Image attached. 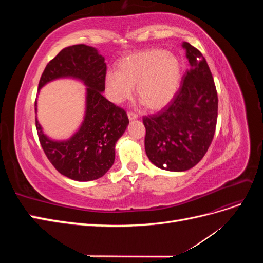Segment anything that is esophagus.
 Listing matches in <instances>:
<instances>
[{
    "mask_svg": "<svg viewBox=\"0 0 263 263\" xmlns=\"http://www.w3.org/2000/svg\"><path fill=\"white\" fill-rule=\"evenodd\" d=\"M127 115H128V118L130 119V121H133V119H136L138 117V115L135 114L134 112H128V114H127Z\"/></svg>",
    "mask_w": 263,
    "mask_h": 263,
    "instance_id": "esophagus-1",
    "label": "esophagus"
}]
</instances>
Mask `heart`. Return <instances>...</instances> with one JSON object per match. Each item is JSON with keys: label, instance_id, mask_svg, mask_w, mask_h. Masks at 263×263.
I'll return each instance as SVG.
<instances>
[{"label": "heart", "instance_id": "b5f03b06", "mask_svg": "<svg viewBox=\"0 0 263 263\" xmlns=\"http://www.w3.org/2000/svg\"><path fill=\"white\" fill-rule=\"evenodd\" d=\"M181 63L176 55L163 49H150L129 54L118 63V71H109L105 84L109 97L121 103L136 87L137 98L148 109L166 106L178 92Z\"/></svg>", "mask_w": 263, "mask_h": 263}]
</instances>
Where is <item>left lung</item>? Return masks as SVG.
<instances>
[{
  "label": "left lung",
  "mask_w": 263,
  "mask_h": 263,
  "mask_svg": "<svg viewBox=\"0 0 263 263\" xmlns=\"http://www.w3.org/2000/svg\"><path fill=\"white\" fill-rule=\"evenodd\" d=\"M190 69L172 101L157 114L142 117L149 160L168 171H186L202 160L214 138L218 98L201 51L184 42Z\"/></svg>",
  "instance_id": "1"
}]
</instances>
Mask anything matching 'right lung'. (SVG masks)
I'll use <instances>...</instances> for the list:
<instances>
[{"label":"right lung","mask_w":263,"mask_h":263,"mask_svg":"<svg viewBox=\"0 0 263 263\" xmlns=\"http://www.w3.org/2000/svg\"><path fill=\"white\" fill-rule=\"evenodd\" d=\"M104 60L93 47H66L48 62L38 84V89H42L54 79L74 78L87 86L84 121L70 139H49L36 118L38 138L45 155L55 170L76 181H92L104 176L114 163L116 141L129 124L125 110L102 94L106 77Z\"/></svg>","instance_id":"add662e5"}]
</instances>
